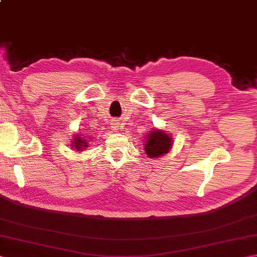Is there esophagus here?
<instances>
[{"mask_svg":"<svg viewBox=\"0 0 257 257\" xmlns=\"http://www.w3.org/2000/svg\"><path fill=\"white\" fill-rule=\"evenodd\" d=\"M111 127H112L114 130H118V123H117V122H112Z\"/></svg>","mask_w":257,"mask_h":257,"instance_id":"esophagus-1","label":"esophagus"}]
</instances>
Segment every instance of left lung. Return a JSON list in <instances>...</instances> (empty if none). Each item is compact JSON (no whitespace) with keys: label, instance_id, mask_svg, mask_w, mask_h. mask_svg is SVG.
<instances>
[{"label":"left lung","instance_id":"1","mask_svg":"<svg viewBox=\"0 0 257 257\" xmlns=\"http://www.w3.org/2000/svg\"><path fill=\"white\" fill-rule=\"evenodd\" d=\"M173 138L171 134L166 133L162 129H151L148 135H146L145 152L149 158H159L166 155L172 148Z\"/></svg>","mask_w":257,"mask_h":257}]
</instances>
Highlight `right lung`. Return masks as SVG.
<instances>
[{
    "mask_svg": "<svg viewBox=\"0 0 257 257\" xmlns=\"http://www.w3.org/2000/svg\"><path fill=\"white\" fill-rule=\"evenodd\" d=\"M90 138L86 134H76L74 138L70 141V147L76 151H84L86 148H88Z\"/></svg>",
    "mask_w": 257,
    "mask_h": 257,
    "instance_id": "1",
    "label": "right lung"
}]
</instances>
